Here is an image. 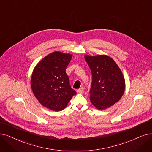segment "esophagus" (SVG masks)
Listing matches in <instances>:
<instances>
[{
	"label": "esophagus",
	"mask_w": 152,
	"mask_h": 152,
	"mask_svg": "<svg viewBox=\"0 0 152 152\" xmlns=\"http://www.w3.org/2000/svg\"><path fill=\"white\" fill-rule=\"evenodd\" d=\"M83 92H84V89H83V88H80V89L77 90V93L81 94V93H83Z\"/></svg>",
	"instance_id": "esophagus-1"
}]
</instances>
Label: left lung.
I'll return each instance as SVG.
<instances>
[{
    "instance_id": "1",
    "label": "left lung",
    "mask_w": 152,
    "mask_h": 152,
    "mask_svg": "<svg viewBox=\"0 0 152 152\" xmlns=\"http://www.w3.org/2000/svg\"><path fill=\"white\" fill-rule=\"evenodd\" d=\"M84 58L92 74L90 101L99 110L106 109L119 101L125 89L122 72L113 58L105 55Z\"/></svg>"
}]
</instances>
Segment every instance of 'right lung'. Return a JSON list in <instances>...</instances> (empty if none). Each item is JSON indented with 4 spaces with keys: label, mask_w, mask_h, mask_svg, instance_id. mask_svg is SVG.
<instances>
[{
    "label": "right lung",
    "mask_w": 152,
    "mask_h": 152,
    "mask_svg": "<svg viewBox=\"0 0 152 152\" xmlns=\"http://www.w3.org/2000/svg\"><path fill=\"white\" fill-rule=\"evenodd\" d=\"M72 55L54 51L38 63L31 77V88L38 102L46 108L60 111L76 94L69 85L66 68Z\"/></svg>",
    "instance_id": "add662e5"
}]
</instances>
